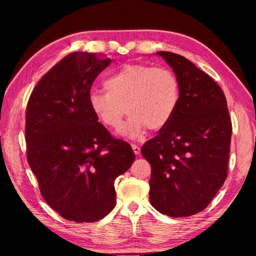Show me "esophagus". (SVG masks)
<instances>
[{"mask_svg":"<svg viewBox=\"0 0 256 256\" xmlns=\"http://www.w3.org/2000/svg\"><path fill=\"white\" fill-rule=\"evenodd\" d=\"M132 149H133V152L136 154V156L140 154V152H141L140 146H136V144H132Z\"/></svg>","mask_w":256,"mask_h":256,"instance_id":"1","label":"esophagus"}]
</instances>
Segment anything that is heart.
Returning a JSON list of instances; mask_svg holds the SVG:
<instances>
[{
  "label": "heart",
  "instance_id": "1",
  "mask_svg": "<svg viewBox=\"0 0 256 256\" xmlns=\"http://www.w3.org/2000/svg\"><path fill=\"white\" fill-rule=\"evenodd\" d=\"M106 94H89L90 110L107 128L116 130L126 112L130 118L120 134L136 140L146 133L164 128L178 107L180 81L166 68L126 64L104 82Z\"/></svg>",
  "mask_w": 256,
  "mask_h": 256
}]
</instances>
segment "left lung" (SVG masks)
Wrapping results in <instances>:
<instances>
[{
    "label": "left lung",
    "mask_w": 256,
    "mask_h": 256,
    "mask_svg": "<svg viewBox=\"0 0 256 256\" xmlns=\"http://www.w3.org/2000/svg\"><path fill=\"white\" fill-rule=\"evenodd\" d=\"M180 81L170 122L142 146L151 164L150 203L160 214L190 216L206 209L227 177L232 120L214 79L184 56L157 52Z\"/></svg>",
    "instance_id": "obj_1"
}]
</instances>
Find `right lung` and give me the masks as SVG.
Segmentation results:
<instances>
[{"instance_id": "add662e5", "label": "right lung", "mask_w": 256, "mask_h": 256, "mask_svg": "<svg viewBox=\"0 0 256 256\" xmlns=\"http://www.w3.org/2000/svg\"><path fill=\"white\" fill-rule=\"evenodd\" d=\"M106 55L74 52L42 78L26 114L28 164L44 200L60 216L94 222L116 204L114 182L136 160L90 110L88 97Z\"/></svg>"}]
</instances>
